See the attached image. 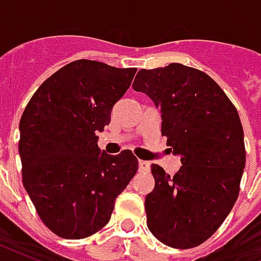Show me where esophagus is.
<instances>
[{
  "label": "esophagus",
  "mask_w": 261,
  "mask_h": 261,
  "mask_svg": "<svg viewBox=\"0 0 261 261\" xmlns=\"http://www.w3.org/2000/svg\"><path fill=\"white\" fill-rule=\"evenodd\" d=\"M138 168H140L141 172H148L149 168H151V164L147 162V161H140V162H138Z\"/></svg>",
  "instance_id": "1"
}]
</instances>
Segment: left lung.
Returning <instances> with one entry per match:
<instances>
[{"label":"left lung","mask_w":261,"mask_h":261,"mask_svg":"<svg viewBox=\"0 0 261 261\" xmlns=\"http://www.w3.org/2000/svg\"><path fill=\"white\" fill-rule=\"evenodd\" d=\"M133 88L159 108L161 134L181 162L173 176L151 165L148 229L166 246H198L217 232L239 196L246 149L238 110L210 75L179 63L138 71Z\"/></svg>","instance_id":"8db88e82"}]
</instances>
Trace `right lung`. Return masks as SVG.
<instances>
[{
  "instance_id": "obj_1",
  "label": "right lung",
  "mask_w": 261,
  "mask_h": 261,
  "mask_svg": "<svg viewBox=\"0 0 261 261\" xmlns=\"http://www.w3.org/2000/svg\"><path fill=\"white\" fill-rule=\"evenodd\" d=\"M136 72L76 60L48 76L22 113V183L43 224L60 238L84 239L106 226L138 170L130 149L108 155L96 136Z\"/></svg>"
}]
</instances>
